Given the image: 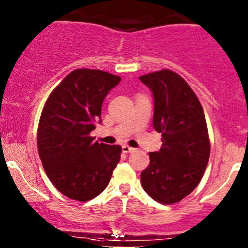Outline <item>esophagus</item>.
Listing matches in <instances>:
<instances>
[{"mask_svg": "<svg viewBox=\"0 0 248 248\" xmlns=\"http://www.w3.org/2000/svg\"><path fill=\"white\" fill-rule=\"evenodd\" d=\"M134 149L133 147L128 146V145H124L122 146V152H124V154H129V152H133Z\"/></svg>", "mask_w": 248, "mask_h": 248, "instance_id": "34e87169", "label": "esophagus"}]
</instances>
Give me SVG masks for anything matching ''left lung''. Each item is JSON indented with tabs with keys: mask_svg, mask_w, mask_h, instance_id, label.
<instances>
[{
	"mask_svg": "<svg viewBox=\"0 0 248 248\" xmlns=\"http://www.w3.org/2000/svg\"><path fill=\"white\" fill-rule=\"evenodd\" d=\"M154 94V128L162 147L150 152L141 171L142 188L155 201L174 204L201 182L210 157L206 120L198 97L179 74L169 69L139 78Z\"/></svg>",
	"mask_w": 248,
	"mask_h": 248,
	"instance_id": "8db88e82",
	"label": "left lung"
}]
</instances>
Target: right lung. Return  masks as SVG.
I'll return each mask as SVG.
<instances>
[{
    "label": "right lung",
    "instance_id": "right-lung-1",
    "mask_svg": "<svg viewBox=\"0 0 248 248\" xmlns=\"http://www.w3.org/2000/svg\"><path fill=\"white\" fill-rule=\"evenodd\" d=\"M121 78L76 69L50 93L39 120L37 146L47 177L68 198L87 202L106 189L121 156L119 145L90 136L101 124L104 98Z\"/></svg>",
    "mask_w": 248,
    "mask_h": 248
}]
</instances>
